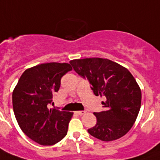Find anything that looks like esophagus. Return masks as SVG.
Listing matches in <instances>:
<instances>
[{
    "instance_id": "esophagus-1",
    "label": "esophagus",
    "mask_w": 160,
    "mask_h": 160,
    "mask_svg": "<svg viewBox=\"0 0 160 160\" xmlns=\"http://www.w3.org/2000/svg\"><path fill=\"white\" fill-rule=\"evenodd\" d=\"M76 113L77 114V115H84V114L86 113V111H76Z\"/></svg>"
}]
</instances>
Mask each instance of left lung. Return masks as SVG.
Segmentation results:
<instances>
[{"instance_id": "1", "label": "left lung", "mask_w": 160, "mask_h": 160, "mask_svg": "<svg viewBox=\"0 0 160 160\" xmlns=\"http://www.w3.org/2000/svg\"><path fill=\"white\" fill-rule=\"evenodd\" d=\"M80 76L87 77L96 96L105 97V111L94 112L96 125L88 129L92 137L111 142L124 136L136 121L142 92L127 68L107 58H92L70 61Z\"/></svg>"}]
</instances>
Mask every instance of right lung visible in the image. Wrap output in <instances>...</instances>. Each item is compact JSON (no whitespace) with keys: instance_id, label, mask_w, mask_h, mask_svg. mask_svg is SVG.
<instances>
[{"instance_id":"add662e5","label":"right lung","mask_w":160,"mask_h":160,"mask_svg":"<svg viewBox=\"0 0 160 160\" xmlns=\"http://www.w3.org/2000/svg\"><path fill=\"white\" fill-rule=\"evenodd\" d=\"M72 70L69 63L39 64L22 74L13 91V109L18 125L38 144L52 146L68 133L73 112L49 109L47 106L59 89L61 78Z\"/></svg>"}]
</instances>
